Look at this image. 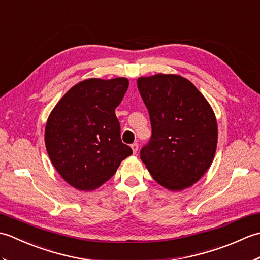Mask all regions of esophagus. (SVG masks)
<instances>
[{"mask_svg": "<svg viewBox=\"0 0 260 260\" xmlns=\"http://www.w3.org/2000/svg\"><path fill=\"white\" fill-rule=\"evenodd\" d=\"M131 148H132V151H133V153L136 154L137 151H139V144H137V143H134V144L131 145Z\"/></svg>", "mask_w": 260, "mask_h": 260, "instance_id": "obj_1", "label": "esophagus"}]
</instances>
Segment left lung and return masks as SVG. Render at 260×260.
<instances>
[{"label": "left lung", "instance_id": "obj_1", "mask_svg": "<svg viewBox=\"0 0 260 260\" xmlns=\"http://www.w3.org/2000/svg\"><path fill=\"white\" fill-rule=\"evenodd\" d=\"M137 88L153 131L141 159L165 189L192 186L211 167L217 150L218 124L211 105L180 75L140 77Z\"/></svg>", "mask_w": 260, "mask_h": 260}]
</instances>
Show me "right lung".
Here are the masks:
<instances>
[{
  "mask_svg": "<svg viewBox=\"0 0 260 260\" xmlns=\"http://www.w3.org/2000/svg\"><path fill=\"white\" fill-rule=\"evenodd\" d=\"M128 84L124 77L85 79L71 87L49 115L45 128L48 155L75 189L102 186L133 153L121 143L115 115Z\"/></svg>",
  "mask_w": 260,
  "mask_h": 260,
  "instance_id": "obj_1",
  "label": "right lung"
}]
</instances>
